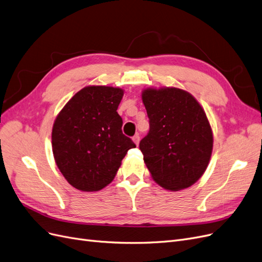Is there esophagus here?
<instances>
[{
    "instance_id": "esophagus-1",
    "label": "esophagus",
    "mask_w": 262,
    "mask_h": 262,
    "mask_svg": "<svg viewBox=\"0 0 262 262\" xmlns=\"http://www.w3.org/2000/svg\"><path fill=\"white\" fill-rule=\"evenodd\" d=\"M139 140H140L139 135H138V134H136V135H135V136L133 137V141H134L135 143H136V145H138V143H139Z\"/></svg>"
}]
</instances>
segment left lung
Instances as JSON below:
<instances>
[{
    "label": "left lung",
    "mask_w": 262,
    "mask_h": 262,
    "mask_svg": "<svg viewBox=\"0 0 262 262\" xmlns=\"http://www.w3.org/2000/svg\"><path fill=\"white\" fill-rule=\"evenodd\" d=\"M150 129L139 143L152 179L167 190L195 184L205 173L213 135L205 110L189 92L174 87L141 94Z\"/></svg>",
    "instance_id": "left-lung-1"
}]
</instances>
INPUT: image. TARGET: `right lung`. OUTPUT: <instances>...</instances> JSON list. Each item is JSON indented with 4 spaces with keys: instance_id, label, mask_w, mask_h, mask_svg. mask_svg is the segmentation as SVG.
Wrapping results in <instances>:
<instances>
[{
    "instance_id": "obj_1",
    "label": "right lung",
    "mask_w": 262,
    "mask_h": 262,
    "mask_svg": "<svg viewBox=\"0 0 262 262\" xmlns=\"http://www.w3.org/2000/svg\"><path fill=\"white\" fill-rule=\"evenodd\" d=\"M124 90L88 86L57 114L52 128L55 163L65 180L82 191H98L111 183L127 151L136 147L122 132L116 112Z\"/></svg>"
}]
</instances>
